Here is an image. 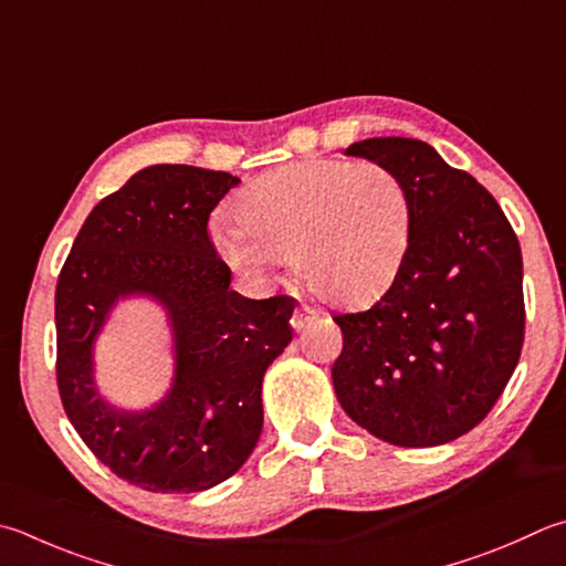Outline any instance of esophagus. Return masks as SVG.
<instances>
[{"label":"esophagus","mask_w":566,"mask_h":566,"mask_svg":"<svg viewBox=\"0 0 566 566\" xmlns=\"http://www.w3.org/2000/svg\"><path fill=\"white\" fill-rule=\"evenodd\" d=\"M315 317V311L311 305H301L297 307V311L293 313V317H291V323H293V327L295 329H303L307 323H311V319Z\"/></svg>","instance_id":"obj_1"}]
</instances>
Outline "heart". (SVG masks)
Segmentation results:
<instances>
[{
	"label": "heart",
	"mask_w": 566,
	"mask_h": 566,
	"mask_svg": "<svg viewBox=\"0 0 566 566\" xmlns=\"http://www.w3.org/2000/svg\"><path fill=\"white\" fill-rule=\"evenodd\" d=\"M237 229L217 243L233 269L263 273L291 255L317 297L361 307L399 275L411 239V199L379 163L305 159L255 177L233 201Z\"/></svg>",
	"instance_id": "obj_1"
}]
</instances>
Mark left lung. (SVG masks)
I'll return each instance as SVG.
<instances>
[{
  "mask_svg": "<svg viewBox=\"0 0 566 566\" xmlns=\"http://www.w3.org/2000/svg\"><path fill=\"white\" fill-rule=\"evenodd\" d=\"M399 175L411 239L399 275L361 313L335 315V394L377 439L426 449L475 429L525 343L520 241L490 191L411 137L347 147Z\"/></svg>",
  "mask_w": 566,
  "mask_h": 566,
  "instance_id": "1",
  "label": "left lung"
}]
</instances>
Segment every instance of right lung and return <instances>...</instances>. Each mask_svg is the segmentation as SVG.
Listing matches in <instances>:
<instances>
[{
    "label": "right lung",
    "mask_w": 566,
    "mask_h": 566,
    "mask_svg": "<svg viewBox=\"0 0 566 566\" xmlns=\"http://www.w3.org/2000/svg\"><path fill=\"white\" fill-rule=\"evenodd\" d=\"M237 185L189 165L140 169L95 205L59 273L63 411L103 465L150 493H199L247 463L263 429V375L293 339L295 297L231 291L211 241V211ZM127 292L157 296L176 327L174 389L143 415L111 410L92 387V339Z\"/></svg>",
    "instance_id": "add662e5"
}]
</instances>
